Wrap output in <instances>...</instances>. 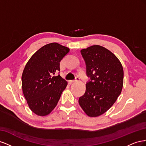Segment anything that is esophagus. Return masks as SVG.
<instances>
[{"mask_svg":"<svg viewBox=\"0 0 146 146\" xmlns=\"http://www.w3.org/2000/svg\"><path fill=\"white\" fill-rule=\"evenodd\" d=\"M78 80H79V78H78V77H77V78H76V80H70V81L69 82V84H72V83H74V82H76L78 81Z\"/></svg>","mask_w":146,"mask_h":146,"instance_id":"esophagus-1","label":"esophagus"}]
</instances>
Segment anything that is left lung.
Listing matches in <instances>:
<instances>
[{
	"instance_id": "1",
	"label": "left lung",
	"mask_w": 146,
	"mask_h": 146,
	"mask_svg": "<svg viewBox=\"0 0 146 146\" xmlns=\"http://www.w3.org/2000/svg\"><path fill=\"white\" fill-rule=\"evenodd\" d=\"M86 65V91L78 100L86 115L101 116L111 108L121 94L123 83L121 63L114 54L99 45L81 50Z\"/></svg>"
}]
</instances>
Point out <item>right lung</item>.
Masks as SVG:
<instances>
[{
  "mask_svg": "<svg viewBox=\"0 0 146 146\" xmlns=\"http://www.w3.org/2000/svg\"><path fill=\"white\" fill-rule=\"evenodd\" d=\"M69 48L56 42L42 46L31 56L22 75V88L29 108L39 116L49 114L68 82L60 75V62Z\"/></svg>",
  "mask_w": 146,
  "mask_h": 146,
  "instance_id": "obj_1",
  "label": "right lung"
}]
</instances>
